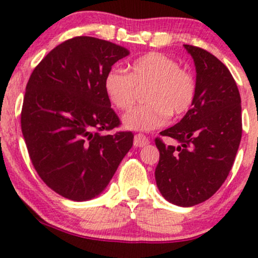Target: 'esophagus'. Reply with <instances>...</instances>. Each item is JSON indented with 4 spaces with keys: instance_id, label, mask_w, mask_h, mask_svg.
I'll return each instance as SVG.
<instances>
[{
    "instance_id": "obj_1",
    "label": "esophagus",
    "mask_w": 258,
    "mask_h": 258,
    "mask_svg": "<svg viewBox=\"0 0 258 258\" xmlns=\"http://www.w3.org/2000/svg\"><path fill=\"white\" fill-rule=\"evenodd\" d=\"M150 140L146 135L144 134H136L134 136V146L135 147H144L145 145H147Z\"/></svg>"
}]
</instances>
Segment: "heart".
<instances>
[{"instance_id":"obj_1","label":"heart","mask_w":258,"mask_h":258,"mask_svg":"<svg viewBox=\"0 0 258 258\" xmlns=\"http://www.w3.org/2000/svg\"><path fill=\"white\" fill-rule=\"evenodd\" d=\"M129 74L111 70L105 77V90L116 107L129 110L135 105L139 88H146L145 105L123 117L130 129L152 130L164 125L169 117H181L196 98V78L188 70L163 53H148L130 63Z\"/></svg>"}]
</instances>
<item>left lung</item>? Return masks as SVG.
<instances>
[{"mask_svg":"<svg viewBox=\"0 0 258 258\" xmlns=\"http://www.w3.org/2000/svg\"><path fill=\"white\" fill-rule=\"evenodd\" d=\"M196 63L197 92L192 107L162 136L180 142L166 145L156 138L159 162L157 186L166 201L193 207L213 197L225 182L243 132L241 100L227 66L203 48L184 44Z\"/></svg>","mask_w":258,"mask_h":258,"instance_id":"left-lung-1","label":"left lung"}]
</instances>
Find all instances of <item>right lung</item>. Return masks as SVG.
<instances>
[{
    "mask_svg": "<svg viewBox=\"0 0 258 258\" xmlns=\"http://www.w3.org/2000/svg\"><path fill=\"white\" fill-rule=\"evenodd\" d=\"M129 55L124 47L89 36L56 45L26 84L21 132L33 168L63 198L88 201L107 186L133 146L105 90L112 65Z\"/></svg>",
    "mask_w": 258,
    "mask_h": 258,
    "instance_id": "add662e5",
    "label": "right lung"
}]
</instances>
